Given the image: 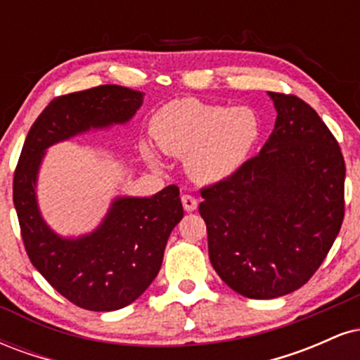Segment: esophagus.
Masks as SVG:
<instances>
[{
  "instance_id": "1",
  "label": "esophagus",
  "mask_w": 360,
  "mask_h": 360,
  "mask_svg": "<svg viewBox=\"0 0 360 360\" xmlns=\"http://www.w3.org/2000/svg\"><path fill=\"white\" fill-rule=\"evenodd\" d=\"M181 201H183L186 212H194V210L198 208L196 198L191 196V194H183V196H181Z\"/></svg>"
}]
</instances>
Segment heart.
Returning <instances> with one entry per match:
<instances>
[{
	"label": "heart",
	"mask_w": 360,
	"mask_h": 360,
	"mask_svg": "<svg viewBox=\"0 0 360 360\" xmlns=\"http://www.w3.org/2000/svg\"><path fill=\"white\" fill-rule=\"evenodd\" d=\"M150 134L155 146L186 157L189 176L198 183H217L237 172L259 140L257 115L245 106L226 108L196 98L174 100L157 110ZM154 162L155 155L146 150Z\"/></svg>",
	"instance_id": "b5f03b06"
}]
</instances>
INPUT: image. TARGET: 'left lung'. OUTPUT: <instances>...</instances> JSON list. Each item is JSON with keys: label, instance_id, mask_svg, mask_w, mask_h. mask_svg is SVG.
<instances>
[{"label": "left lung", "instance_id": "1", "mask_svg": "<svg viewBox=\"0 0 360 360\" xmlns=\"http://www.w3.org/2000/svg\"><path fill=\"white\" fill-rule=\"evenodd\" d=\"M278 118L259 155L201 189L213 269L238 295L300 289L332 249L345 214V160L308 103L272 93Z\"/></svg>", "mask_w": 360, "mask_h": 360}]
</instances>
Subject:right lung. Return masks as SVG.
Segmentation results:
<instances>
[{
  "instance_id": "add662e5",
  "label": "right lung",
  "mask_w": 360,
  "mask_h": 360,
  "mask_svg": "<svg viewBox=\"0 0 360 360\" xmlns=\"http://www.w3.org/2000/svg\"><path fill=\"white\" fill-rule=\"evenodd\" d=\"M142 103L143 93L117 84L53 98L28 131L15 169L13 203L28 259L57 292L89 311L127 307L150 286L169 235L184 214L179 188L171 184L150 198H118L100 229L74 240L57 237L40 217L37 172L52 143L125 123Z\"/></svg>"
}]
</instances>
